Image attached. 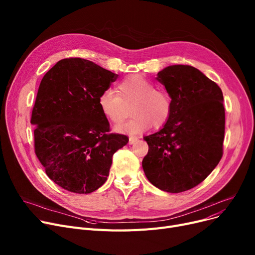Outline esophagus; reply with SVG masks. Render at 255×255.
Segmentation results:
<instances>
[{
	"label": "esophagus",
	"mask_w": 255,
	"mask_h": 255,
	"mask_svg": "<svg viewBox=\"0 0 255 255\" xmlns=\"http://www.w3.org/2000/svg\"><path fill=\"white\" fill-rule=\"evenodd\" d=\"M137 140H138V137H137V136H130V137H129V144L135 143Z\"/></svg>",
	"instance_id": "esophagus-1"
}]
</instances>
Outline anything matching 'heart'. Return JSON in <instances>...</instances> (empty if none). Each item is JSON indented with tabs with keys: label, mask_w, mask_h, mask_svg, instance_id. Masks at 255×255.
I'll use <instances>...</instances> for the list:
<instances>
[{
	"label": "heart",
	"mask_w": 255,
	"mask_h": 255,
	"mask_svg": "<svg viewBox=\"0 0 255 255\" xmlns=\"http://www.w3.org/2000/svg\"><path fill=\"white\" fill-rule=\"evenodd\" d=\"M133 101L132 118L115 126L122 134L136 135L154 128L162 127L172 112V100L169 94L156 89L154 84L141 75H130L118 84V93L105 89L98 97L101 114L113 123H118L124 117L123 102Z\"/></svg>",
	"instance_id": "obj_1"
}]
</instances>
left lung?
I'll return each instance as SVG.
<instances>
[{
    "label": "left lung",
    "instance_id": "1",
    "mask_svg": "<svg viewBox=\"0 0 255 255\" xmlns=\"http://www.w3.org/2000/svg\"><path fill=\"white\" fill-rule=\"evenodd\" d=\"M156 79L170 95L172 112L161 129L143 137L149 152L142 168L157 188L179 193L202 183L220 161L223 95L217 84L188 65L167 66Z\"/></svg>",
    "mask_w": 255,
    "mask_h": 255
}]
</instances>
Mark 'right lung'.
<instances>
[{"mask_svg":"<svg viewBox=\"0 0 255 255\" xmlns=\"http://www.w3.org/2000/svg\"><path fill=\"white\" fill-rule=\"evenodd\" d=\"M118 74L80 58L59 61L40 83L31 124L35 153L48 178L65 190L87 194L110 175L113 155L128 142L109 133L98 97Z\"/></svg>","mask_w":255,"mask_h":255,"instance_id":"1","label":"right lung"}]
</instances>
